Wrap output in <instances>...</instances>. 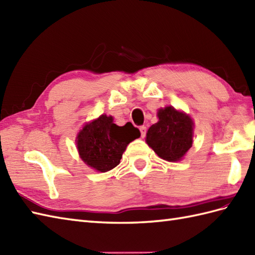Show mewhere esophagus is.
<instances>
[{
  "instance_id": "obj_1",
  "label": "esophagus",
  "mask_w": 255,
  "mask_h": 255,
  "mask_svg": "<svg viewBox=\"0 0 255 255\" xmlns=\"http://www.w3.org/2000/svg\"><path fill=\"white\" fill-rule=\"evenodd\" d=\"M140 129V132H141V137H144L145 136V129H147V127L144 126V125H142V126L139 127Z\"/></svg>"
}]
</instances>
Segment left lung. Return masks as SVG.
<instances>
[{
    "instance_id": "8db88e82",
    "label": "left lung",
    "mask_w": 255,
    "mask_h": 255,
    "mask_svg": "<svg viewBox=\"0 0 255 255\" xmlns=\"http://www.w3.org/2000/svg\"><path fill=\"white\" fill-rule=\"evenodd\" d=\"M159 122L148 129L147 143L163 160L182 159L193 143L191 117L169 106L158 112Z\"/></svg>"
}]
</instances>
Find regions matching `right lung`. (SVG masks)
<instances>
[{"mask_svg": "<svg viewBox=\"0 0 255 255\" xmlns=\"http://www.w3.org/2000/svg\"><path fill=\"white\" fill-rule=\"evenodd\" d=\"M140 137L139 129L127 123L119 127L113 117L100 116L86 124L78 134L77 144L81 159L96 171L107 172L121 162L127 144Z\"/></svg>", "mask_w": 255, "mask_h": 255, "instance_id": "obj_1", "label": "right lung"}]
</instances>
